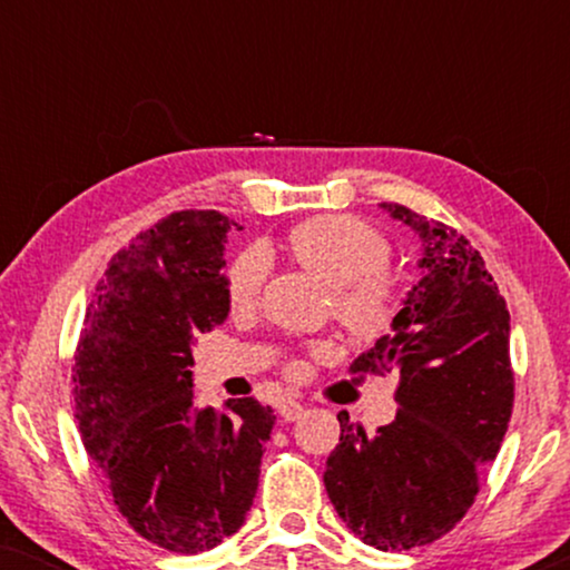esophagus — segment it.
Returning a JSON list of instances; mask_svg holds the SVG:
<instances>
[{"label":"esophagus","instance_id":"1","mask_svg":"<svg viewBox=\"0 0 570 570\" xmlns=\"http://www.w3.org/2000/svg\"><path fill=\"white\" fill-rule=\"evenodd\" d=\"M303 412H306V407L295 400H285L283 404H279V417L283 420H301Z\"/></svg>","mask_w":570,"mask_h":570}]
</instances>
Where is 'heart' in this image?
<instances>
[{
  "mask_svg": "<svg viewBox=\"0 0 570 570\" xmlns=\"http://www.w3.org/2000/svg\"><path fill=\"white\" fill-rule=\"evenodd\" d=\"M283 252L295 267L330 287L332 318L353 345H376L394 330L402 298L389 262L392 244L379 228L355 215H316L293 225ZM267 262L262 252L246 248L225 269V295L233 316H248L259 306ZM308 355L322 357L324 347L311 345ZM285 376L298 379L303 363L291 355Z\"/></svg>",
  "mask_w": 570,
  "mask_h": 570,
  "instance_id": "1",
  "label": "heart"
}]
</instances>
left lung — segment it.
<instances>
[{
  "label": "left lung",
  "mask_w": 570,
  "mask_h": 570,
  "mask_svg": "<svg viewBox=\"0 0 570 570\" xmlns=\"http://www.w3.org/2000/svg\"><path fill=\"white\" fill-rule=\"evenodd\" d=\"M423 238V279L394 332L350 365L353 376L396 373L389 425L368 435L342 412L326 459L330 501L365 544L412 550L451 532L480 493L513 410L511 316L478 248L446 223L381 205Z\"/></svg>",
  "instance_id": "8db88e82"
}]
</instances>
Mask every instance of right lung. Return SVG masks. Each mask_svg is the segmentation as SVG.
<instances>
[{"instance_id":"right-lung-1","label":"right lung","mask_w":570,"mask_h":570,"mask_svg":"<svg viewBox=\"0 0 570 570\" xmlns=\"http://www.w3.org/2000/svg\"><path fill=\"white\" fill-rule=\"evenodd\" d=\"M233 225L181 209L131 238L98 279L75 350L85 451L127 524L181 556L244 527L275 425L254 396L225 412L191 402V342L230 311L220 269Z\"/></svg>"}]
</instances>
